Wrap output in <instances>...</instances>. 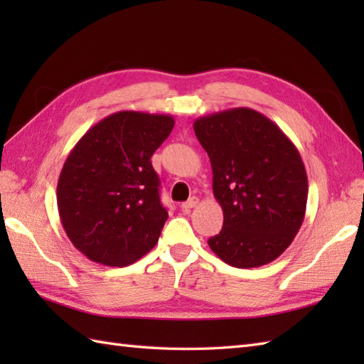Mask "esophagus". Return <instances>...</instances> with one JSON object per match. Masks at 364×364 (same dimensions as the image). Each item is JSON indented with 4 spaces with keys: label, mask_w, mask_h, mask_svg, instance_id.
<instances>
[{
    "label": "esophagus",
    "mask_w": 364,
    "mask_h": 364,
    "mask_svg": "<svg viewBox=\"0 0 364 364\" xmlns=\"http://www.w3.org/2000/svg\"><path fill=\"white\" fill-rule=\"evenodd\" d=\"M197 205H198V198L192 197L188 200V202L181 203V208H183V211H189V210H192V208H196Z\"/></svg>",
    "instance_id": "1"
}]
</instances>
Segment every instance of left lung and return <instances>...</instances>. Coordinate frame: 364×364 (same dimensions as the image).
I'll return each mask as SVG.
<instances>
[{
    "label": "left lung",
    "instance_id": "obj_1",
    "mask_svg": "<svg viewBox=\"0 0 364 364\" xmlns=\"http://www.w3.org/2000/svg\"><path fill=\"white\" fill-rule=\"evenodd\" d=\"M194 131L213 168L223 227L208 245L227 264L250 269L277 259L305 218L308 178L289 137L266 115L235 107L205 115Z\"/></svg>",
    "mask_w": 364,
    "mask_h": 364
}]
</instances>
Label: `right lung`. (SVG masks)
<instances>
[{"mask_svg": "<svg viewBox=\"0 0 364 364\" xmlns=\"http://www.w3.org/2000/svg\"><path fill=\"white\" fill-rule=\"evenodd\" d=\"M173 125L166 114L120 111L92 127L68 154L58 210L68 239L89 259L123 267L156 245L168 214L150 159Z\"/></svg>", "mask_w": 364, "mask_h": 364, "instance_id": "right-lung-1", "label": "right lung"}]
</instances>
